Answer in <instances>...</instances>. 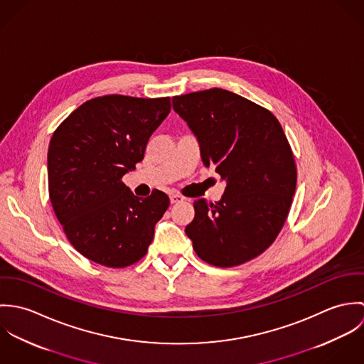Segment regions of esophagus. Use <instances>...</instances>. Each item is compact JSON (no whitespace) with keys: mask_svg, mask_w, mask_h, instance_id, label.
Masks as SVG:
<instances>
[{"mask_svg":"<svg viewBox=\"0 0 364 364\" xmlns=\"http://www.w3.org/2000/svg\"><path fill=\"white\" fill-rule=\"evenodd\" d=\"M169 199H171V203H172V205H175V203H182V202L185 200V198L181 196V195H178V193H172V195L169 196Z\"/></svg>","mask_w":364,"mask_h":364,"instance_id":"1","label":"esophagus"}]
</instances>
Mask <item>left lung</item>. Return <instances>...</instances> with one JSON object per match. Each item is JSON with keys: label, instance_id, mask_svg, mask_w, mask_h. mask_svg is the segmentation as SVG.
Wrapping results in <instances>:
<instances>
[{"label": "left lung", "instance_id": "obj_1", "mask_svg": "<svg viewBox=\"0 0 364 364\" xmlns=\"http://www.w3.org/2000/svg\"><path fill=\"white\" fill-rule=\"evenodd\" d=\"M175 112L200 143L206 166L227 182L217 203L195 200L185 232L198 257L232 267L259 257L277 238L296 192L289 140L266 107L221 88L173 97Z\"/></svg>", "mask_w": 364, "mask_h": 364}]
</instances>
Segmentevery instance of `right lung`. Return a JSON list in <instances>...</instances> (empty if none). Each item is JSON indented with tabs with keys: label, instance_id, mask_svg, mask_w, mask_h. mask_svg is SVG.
Returning a JSON list of instances; mask_svg holds the SVG:
<instances>
[{
	"label": "right lung",
	"instance_id": "add662e5",
	"mask_svg": "<svg viewBox=\"0 0 364 364\" xmlns=\"http://www.w3.org/2000/svg\"><path fill=\"white\" fill-rule=\"evenodd\" d=\"M171 98L105 95L78 106L54 130L48 153L49 196L70 244L106 267L141 259L169 198L139 199L123 183L143 161Z\"/></svg>",
	"mask_w": 364,
	"mask_h": 364
}]
</instances>
